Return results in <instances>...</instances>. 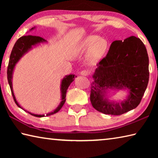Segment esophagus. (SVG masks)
Here are the masks:
<instances>
[{
	"instance_id": "obj_1",
	"label": "esophagus",
	"mask_w": 158,
	"mask_h": 158,
	"mask_svg": "<svg viewBox=\"0 0 158 158\" xmlns=\"http://www.w3.org/2000/svg\"><path fill=\"white\" fill-rule=\"evenodd\" d=\"M81 74L83 76H88L89 74V72L86 69H84V70H82L81 72Z\"/></svg>"
}]
</instances>
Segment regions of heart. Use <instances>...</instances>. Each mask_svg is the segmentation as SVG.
I'll return each mask as SVG.
<instances>
[{"mask_svg":"<svg viewBox=\"0 0 158 158\" xmlns=\"http://www.w3.org/2000/svg\"><path fill=\"white\" fill-rule=\"evenodd\" d=\"M107 43L103 39H100L98 36L90 35L85 37L82 42V47L85 50L93 49V53L95 56L102 53L106 49Z\"/></svg>","mask_w":158,"mask_h":158,"instance_id":"1","label":"heart"}]
</instances>
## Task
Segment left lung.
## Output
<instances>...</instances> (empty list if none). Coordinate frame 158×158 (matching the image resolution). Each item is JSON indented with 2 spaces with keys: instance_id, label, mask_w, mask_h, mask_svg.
<instances>
[{
  "instance_id": "left-lung-1",
  "label": "left lung",
  "mask_w": 158,
  "mask_h": 158,
  "mask_svg": "<svg viewBox=\"0 0 158 158\" xmlns=\"http://www.w3.org/2000/svg\"><path fill=\"white\" fill-rule=\"evenodd\" d=\"M148 56L139 38L131 36L112 42L106 56L99 62L90 87V100L96 110L121 115L139 105L149 79ZM107 89H127L130 94L121 103L105 98Z\"/></svg>"
}]
</instances>
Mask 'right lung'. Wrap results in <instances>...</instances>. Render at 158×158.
<instances>
[{"mask_svg":"<svg viewBox=\"0 0 158 158\" xmlns=\"http://www.w3.org/2000/svg\"><path fill=\"white\" fill-rule=\"evenodd\" d=\"M35 28V27L32 28L31 29V31L33 30ZM47 42V40H45L44 38H42L41 37L34 36V35H25V36L21 37L19 39H18L17 41L16 42V43L15 44L14 47H13L11 54H10L8 67H7V81H8L10 90H11V92H12V97L15 102L16 105H17L21 109H23V108L19 105L17 100H16L14 92H13V89H12V74H13V71H14V68L16 65V64H17V63L19 60L20 58L22 57L26 53H27L28 51L31 49L32 46H35V45L37 44L42 43V42ZM74 77H77V76H74V74H69V75L65 76L63 79L62 82H61V88H60L61 100L62 101L60 102V105H58V107L54 111L51 112L49 114H47V116H50V115L57 113V112L58 111H60V109L62 108V106H63L64 103L65 102V100H66L65 97H66L67 90H68L69 85H70L71 83L74 81ZM23 110H24V109H23ZM24 111H26V110ZM27 112L30 114H31L32 116H34L36 117L44 116V115L34 114L31 113V112H28V111Z\"/></svg>","mask_w":158,"mask_h":158,"instance_id":"obj_1","label":"right lung"}]
</instances>
